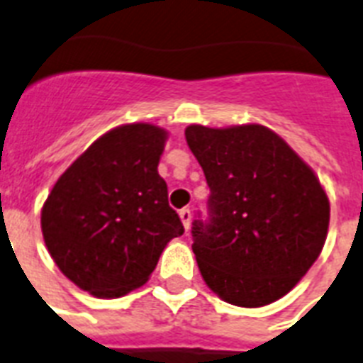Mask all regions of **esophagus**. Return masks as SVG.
Here are the masks:
<instances>
[{"instance_id":"obj_1","label":"esophagus","mask_w":363,"mask_h":363,"mask_svg":"<svg viewBox=\"0 0 363 363\" xmlns=\"http://www.w3.org/2000/svg\"><path fill=\"white\" fill-rule=\"evenodd\" d=\"M179 219L184 223L185 230H189L191 228V210L189 208H184V210H179Z\"/></svg>"}]
</instances>
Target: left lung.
I'll return each mask as SVG.
<instances>
[{"label": "left lung", "mask_w": 363, "mask_h": 363, "mask_svg": "<svg viewBox=\"0 0 363 363\" xmlns=\"http://www.w3.org/2000/svg\"><path fill=\"white\" fill-rule=\"evenodd\" d=\"M185 140L210 187L208 219L191 228L206 285L240 307L279 300L326 242L330 202L320 182L262 125H189Z\"/></svg>", "instance_id": "8db88e82"}]
</instances>
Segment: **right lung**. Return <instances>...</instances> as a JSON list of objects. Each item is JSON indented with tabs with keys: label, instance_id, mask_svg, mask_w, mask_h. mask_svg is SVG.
I'll return each mask as SVG.
<instances>
[{
	"label": "right lung",
	"instance_id": "right-lung-1",
	"mask_svg": "<svg viewBox=\"0 0 363 363\" xmlns=\"http://www.w3.org/2000/svg\"><path fill=\"white\" fill-rule=\"evenodd\" d=\"M167 133L121 125L67 168L40 213L43 236L63 275L97 298L144 285L172 238L184 234L157 172Z\"/></svg>",
	"mask_w": 363,
	"mask_h": 363
}]
</instances>
